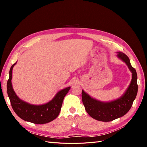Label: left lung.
<instances>
[{
  "label": "left lung",
  "instance_id": "obj_1",
  "mask_svg": "<svg viewBox=\"0 0 147 147\" xmlns=\"http://www.w3.org/2000/svg\"><path fill=\"white\" fill-rule=\"evenodd\" d=\"M117 56L127 64L132 73L131 84L124 94L117 100L104 103L91 98L82 91V101L86 111L92 118L98 121L108 122L124 116L131 108L137 94V75L136 69L132 67L129 59L124 53L118 52Z\"/></svg>",
  "mask_w": 147,
  "mask_h": 147
}]
</instances>
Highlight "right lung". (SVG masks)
<instances>
[{
	"label": "right lung",
	"mask_w": 147,
	"mask_h": 147,
	"mask_svg": "<svg viewBox=\"0 0 147 147\" xmlns=\"http://www.w3.org/2000/svg\"><path fill=\"white\" fill-rule=\"evenodd\" d=\"M16 63L13 64L11 67L9 78L7 84V94L14 112L24 121L34 124H45L53 121L59 115L64 97L69 92L70 87L59 91L54 99L46 104L41 105L29 104L20 99L12 88L11 81L12 69Z\"/></svg>",
	"instance_id": "obj_1"
}]
</instances>
